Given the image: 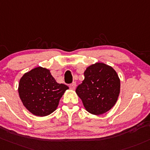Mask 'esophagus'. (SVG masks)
Instances as JSON below:
<instances>
[{
  "label": "esophagus",
  "instance_id": "esophagus-1",
  "mask_svg": "<svg viewBox=\"0 0 150 150\" xmlns=\"http://www.w3.org/2000/svg\"><path fill=\"white\" fill-rule=\"evenodd\" d=\"M70 88L71 90H75V88H76V83H72L70 86Z\"/></svg>",
  "mask_w": 150,
  "mask_h": 150
}]
</instances>
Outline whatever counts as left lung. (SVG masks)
<instances>
[{
  "mask_svg": "<svg viewBox=\"0 0 150 150\" xmlns=\"http://www.w3.org/2000/svg\"><path fill=\"white\" fill-rule=\"evenodd\" d=\"M83 83L76 89L88 112L101 115L111 110L120 93V79L111 66L96 62L86 68Z\"/></svg>",
  "mask_w": 150,
  "mask_h": 150,
  "instance_id": "obj_1",
  "label": "left lung"
}]
</instances>
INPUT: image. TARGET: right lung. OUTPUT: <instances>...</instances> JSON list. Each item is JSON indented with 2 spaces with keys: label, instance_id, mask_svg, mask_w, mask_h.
I'll list each match as a JSON object with an SVG mask.
<instances>
[{
  "label": "right lung",
  "instance_id": "right-lung-1",
  "mask_svg": "<svg viewBox=\"0 0 150 150\" xmlns=\"http://www.w3.org/2000/svg\"><path fill=\"white\" fill-rule=\"evenodd\" d=\"M69 88L59 84L50 70L37 67L23 74L18 83L20 99L25 108L37 116H46L57 108L59 100Z\"/></svg>",
  "mask_w": 150,
  "mask_h": 150
}]
</instances>
